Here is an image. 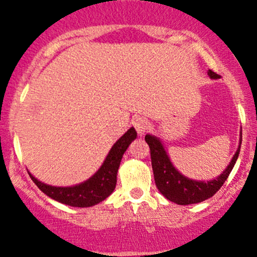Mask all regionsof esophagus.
<instances>
[{"label":"esophagus","instance_id":"esophagus-1","mask_svg":"<svg viewBox=\"0 0 257 257\" xmlns=\"http://www.w3.org/2000/svg\"><path fill=\"white\" fill-rule=\"evenodd\" d=\"M134 126L135 128H136L137 134L140 135V136H143L149 127V123L148 121L143 119V117H137V119L134 120Z\"/></svg>","mask_w":257,"mask_h":257}]
</instances>
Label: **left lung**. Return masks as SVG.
Segmentation results:
<instances>
[{
  "label": "left lung",
  "mask_w": 257,
  "mask_h": 257,
  "mask_svg": "<svg viewBox=\"0 0 257 257\" xmlns=\"http://www.w3.org/2000/svg\"><path fill=\"white\" fill-rule=\"evenodd\" d=\"M207 74L211 79L220 77V75L214 73L212 70L207 71ZM144 140L151 148L153 174H154V181L158 189L170 201H174L178 205H189V204L201 203V201L211 198L223 186L224 181L228 178L230 171L238 159L241 144V132L239 147L228 166L226 167V170H223L220 176L211 181H195L183 176L172 165L159 138L153 136V135H147Z\"/></svg>",
  "instance_id": "left-lung-1"
}]
</instances>
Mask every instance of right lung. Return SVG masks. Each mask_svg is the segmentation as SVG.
Here are the masks:
<instances>
[{
	"instance_id": "obj_1",
	"label": "right lung",
	"mask_w": 257,
	"mask_h": 257,
	"mask_svg": "<svg viewBox=\"0 0 257 257\" xmlns=\"http://www.w3.org/2000/svg\"><path fill=\"white\" fill-rule=\"evenodd\" d=\"M137 132L134 127L127 130V132L121 136L111 147L110 152L106 155L104 163L99 170L92 177L85 182L71 187H54L50 184L42 183L29 172L31 180L40 188V191L46 195L75 207H90L100 203L114 192L116 186V175L119 170L120 161L122 159L123 153L134 140H136Z\"/></svg>"
}]
</instances>
